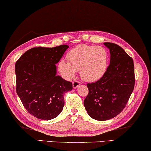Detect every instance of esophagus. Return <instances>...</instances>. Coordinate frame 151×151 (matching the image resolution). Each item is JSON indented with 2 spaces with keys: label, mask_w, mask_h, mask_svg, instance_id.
Returning <instances> with one entry per match:
<instances>
[{
  "label": "esophagus",
  "mask_w": 151,
  "mask_h": 151,
  "mask_svg": "<svg viewBox=\"0 0 151 151\" xmlns=\"http://www.w3.org/2000/svg\"><path fill=\"white\" fill-rule=\"evenodd\" d=\"M72 84H73V88L76 89L81 85V83L79 82V81H74L72 83Z\"/></svg>",
  "instance_id": "obj_1"
}]
</instances>
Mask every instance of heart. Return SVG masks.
Here are the masks:
<instances>
[{
  "label": "heart",
  "mask_w": 151,
  "mask_h": 151,
  "mask_svg": "<svg viewBox=\"0 0 151 151\" xmlns=\"http://www.w3.org/2000/svg\"><path fill=\"white\" fill-rule=\"evenodd\" d=\"M68 61L61 59L58 70L67 80H71L80 71L81 78L88 82L100 80L106 72L109 56L106 49L100 46L80 45L69 51Z\"/></svg>",
  "instance_id": "b5f03b06"
}]
</instances>
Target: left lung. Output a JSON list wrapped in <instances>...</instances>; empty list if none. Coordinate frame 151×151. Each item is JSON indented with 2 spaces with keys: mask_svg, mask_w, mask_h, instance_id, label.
Wrapping results in <instances>:
<instances>
[{
  "mask_svg": "<svg viewBox=\"0 0 151 151\" xmlns=\"http://www.w3.org/2000/svg\"><path fill=\"white\" fill-rule=\"evenodd\" d=\"M104 45L110 50V65L100 80L88 83L89 93L83 102L88 115L99 121L110 120L122 112L135 82L133 59L116 44Z\"/></svg>",
  "mask_w": 151,
  "mask_h": 151,
  "instance_id": "obj_1",
  "label": "left lung"
}]
</instances>
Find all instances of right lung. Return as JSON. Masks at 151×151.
<instances>
[{"label":"right lung","instance_id":"right-lung-1","mask_svg":"<svg viewBox=\"0 0 151 151\" xmlns=\"http://www.w3.org/2000/svg\"><path fill=\"white\" fill-rule=\"evenodd\" d=\"M68 47L32 48L16 62L17 95L27 112L38 119L58 116L63 108L64 93L72 90L71 82L57 76L55 65Z\"/></svg>","mask_w":151,"mask_h":151}]
</instances>
